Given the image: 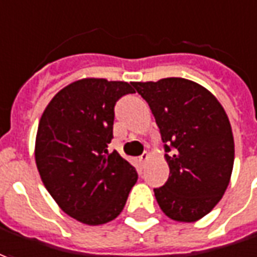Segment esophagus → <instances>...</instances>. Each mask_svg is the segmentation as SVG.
I'll return each instance as SVG.
<instances>
[{
	"instance_id": "esophagus-1",
	"label": "esophagus",
	"mask_w": 257,
	"mask_h": 257,
	"mask_svg": "<svg viewBox=\"0 0 257 257\" xmlns=\"http://www.w3.org/2000/svg\"><path fill=\"white\" fill-rule=\"evenodd\" d=\"M148 159H150V154H148V152H144V154L140 157V162H141L143 165H146L147 162H148Z\"/></svg>"
}]
</instances>
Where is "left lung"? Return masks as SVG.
I'll return each instance as SVG.
<instances>
[{"label": "left lung", "mask_w": 257, "mask_h": 257, "mask_svg": "<svg viewBox=\"0 0 257 257\" xmlns=\"http://www.w3.org/2000/svg\"><path fill=\"white\" fill-rule=\"evenodd\" d=\"M151 107L165 143L169 179L154 189L171 220L194 222L210 213L229 185L235 144L218 99L197 82L162 78L133 82Z\"/></svg>", "instance_id": "obj_1"}]
</instances>
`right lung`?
I'll use <instances>...</instances> for the list:
<instances>
[{"label": "right lung", "instance_id": "obj_1", "mask_svg": "<svg viewBox=\"0 0 257 257\" xmlns=\"http://www.w3.org/2000/svg\"><path fill=\"white\" fill-rule=\"evenodd\" d=\"M132 84L82 78L58 91L39 121L35 159L47 192L67 215L102 225L123 211L136 168L109 154L114 105Z\"/></svg>", "mask_w": 257, "mask_h": 257}]
</instances>
